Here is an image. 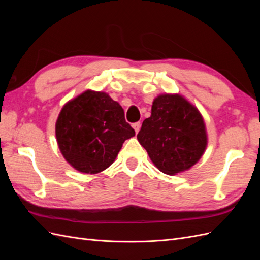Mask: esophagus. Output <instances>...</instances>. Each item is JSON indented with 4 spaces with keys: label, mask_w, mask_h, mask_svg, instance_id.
I'll return each instance as SVG.
<instances>
[{
    "label": "esophagus",
    "mask_w": 260,
    "mask_h": 260,
    "mask_svg": "<svg viewBox=\"0 0 260 260\" xmlns=\"http://www.w3.org/2000/svg\"><path fill=\"white\" fill-rule=\"evenodd\" d=\"M132 127H133V129H135L136 133H138L140 131V128H141V122H135L132 124Z\"/></svg>",
    "instance_id": "1"
}]
</instances>
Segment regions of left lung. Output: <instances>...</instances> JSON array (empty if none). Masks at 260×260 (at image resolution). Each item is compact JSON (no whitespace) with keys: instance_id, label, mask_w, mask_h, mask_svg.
I'll return each instance as SVG.
<instances>
[{"instance_id":"1","label":"left lung","mask_w":260,"mask_h":260,"mask_svg":"<svg viewBox=\"0 0 260 260\" xmlns=\"http://www.w3.org/2000/svg\"><path fill=\"white\" fill-rule=\"evenodd\" d=\"M137 138L155 166L170 176L190 169L207 146L201 113L180 94H161L154 100L151 117Z\"/></svg>"}]
</instances>
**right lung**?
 I'll return each mask as SVG.
<instances>
[{
  "instance_id": "right-lung-1",
  "label": "right lung",
  "mask_w": 260,
  "mask_h": 260,
  "mask_svg": "<svg viewBox=\"0 0 260 260\" xmlns=\"http://www.w3.org/2000/svg\"><path fill=\"white\" fill-rule=\"evenodd\" d=\"M55 135L64 158L76 170L94 175L111 166L136 132L119 103L105 92L88 90L61 108Z\"/></svg>"
}]
</instances>
